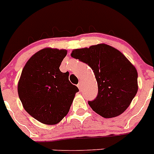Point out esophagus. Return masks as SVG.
<instances>
[{"mask_svg":"<svg viewBox=\"0 0 154 154\" xmlns=\"http://www.w3.org/2000/svg\"><path fill=\"white\" fill-rule=\"evenodd\" d=\"M77 87H78L80 89H81V88H82L81 82H79V83H78V84H77Z\"/></svg>","mask_w":154,"mask_h":154,"instance_id":"1","label":"esophagus"}]
</instances>
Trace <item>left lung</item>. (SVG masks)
I'll return each mask as SVG.
<instances>
[{
    "instance_id": "obj_1",
    "label": "left lung",
    "mask_w": 154,
    "mask_h": 154,
    "mask_svg": "<svg viewBox=\"0 0 154 154\" xmlns=\"http://www.w3.org/2000/svg\"><path fill=\"white\" fill-rule=\"evenodd\" d=\"M74 59L87 64L95 74L98 95L89 101L92 110L110 118L123 113L138 92V72L117 49L104 44L74 50Z\"/></svg>"
}]
</instances>
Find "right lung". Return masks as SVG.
<instances>
[{
  "label": "right lung",
  "mask_w": 154,
  "mask_h": 154,
  "mask_svg": "<svg viewBox=\"0 0 154 154\" xmlns=\"http://www.w3.org/2000/svg\"><path fill=\"white\" fill-rule=\"evenodd\" d=\"M67 50L45 48L25 64L18 83V94L25 110L47 125L59 123L68 114L78 88L59 70Z\"/></svg>",
  "instance_id": "right-lung-1"
}]
</instances>
